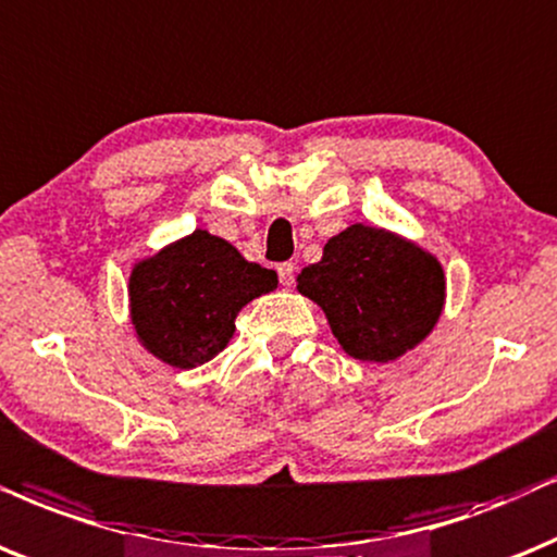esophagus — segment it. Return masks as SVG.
<instances>
[{"label": "esophagus", "instance_id": "esophagus-1", "mask_svg": "<svg viewBox=\"0 0 557 557\" xmlns=\"http://www.w3.org/2000/svg\"><path fill=\"white\" fill-rule=\"evenodd\" d=\"M276 271H278L281 284H284V286H292L294 284V273H296V265L294 263H278Z\"/></svg>", "mask_w": 557, "mask_h": 557}]
</instances>
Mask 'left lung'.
<instances>
[{"label": "left lung", "instance_id": "left-lung-1", "mask_svg": "<svg viewBox=\"0 0 557 557\" xmlns=\"http://www.w3.org/2000/svg\"><path fill=\"white\" fill-rule=\"evenodd\" d=\"M296 284L327 314L341 348L375 363H388L422 343L445 305L437 258L368 225H350L330 237L322 261L307 265Z\"/></svg>", "mask_w": 557, "mask_h": 557}]
</instances>
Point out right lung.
<instances>
[{"label":"right lung","instance_id":"obj_1","mask_svg":"<svg viewBox=\"0 0 557 557\" xmlns=\"http://www.w3.org/2000/svg\"><path fill=\"white\" fill-rule=\"evenodd\" d=\"M276 271L245 261L207 230L146 258L129 276V317L137 341L176 368H194L225 350L235 317L276 288Z\"/></svg>","mask_w":557,"mask_h":557}]
</instances>
